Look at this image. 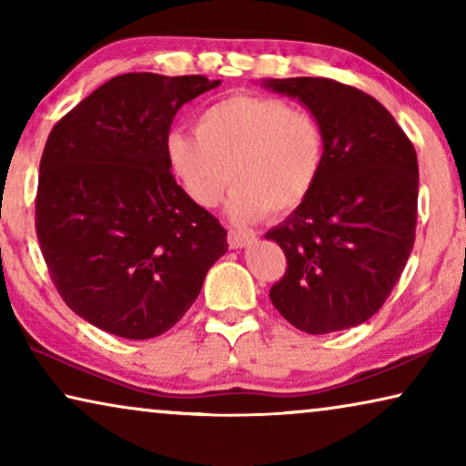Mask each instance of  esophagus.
<instances>
[{
    "label": "esophagus",
    "instance_id": "obj_1",
    "mask_svg": "<svg viewBox=\"0 0 466 466\" xmlns=\"http://www.w3.org/2000/svg\"><path fill=\"white\" fill-rule=\"evenodd\" d=\"M256 238L254 235H249V233H238V231H231L228 233V238H227V241H228V246H231L233 249H239V248H248L249 244H252Z\"/></svg>",
    "mask_w": 466,
    "mask_h": 466
}]
</instances>
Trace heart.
I'll use <instances>...</instances> for the list:
<instances>
[{
  "instance_id": "b5f03b06",
  "label": "heart",
  "mask_w": 466,
  "mask_h": 466,
  "mask_svg": "<svg viewBox=\"0 0 466 466\" xmlns=\"http://www.w3.org/2000/svg\"><path fill=\"white\" fill-rule=\"evenodd\" d=\"M166 159L187 198L206 210L220 204L231 180L228 217L249 225L305 204L321 177L326 137L313 113L288 100L235 94L201 111L195 134H167Z\"/></svg>"
}]
</instances>
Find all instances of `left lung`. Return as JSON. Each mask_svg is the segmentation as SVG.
<instances>
[{
	"label": "left lung",
	"mask_w": 466,
	"mask_h": 466,
	"mask_svg": "<svg viewBox=\"0 0 466 466\" xmlns=\"http://www.w3.org/2000/svg\"><path fill=\"white\" fill-rule=\"evenodd\" d=\"M319 119L326 161L313 193L265 238L288 260L271 302L294 328L329 334L368 321L412 252L414 145L379 100L328 77L265 79Z\"/></svg>",
	"instance_id": "1"
}]
</instances>
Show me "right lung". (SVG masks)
<instances>
[{
  "instance_id": "1",
  "label": "right lung",
  "mask_w": 466,
  "mask_h": 466,
  "mask_svg": "<svg viewBox=\"0 0 466 466\" xmlns=\"http://www.w3.org/2000/svg\"><path fill=\"white\" fill-rule=\"evenodd\" d=\"M218 79L126 73L52 127L39 161L35 231L58 294L130 340L164 334L227 252V231L187 198L166 159L172 119Z\"/></svg>"
}]
</instances>
